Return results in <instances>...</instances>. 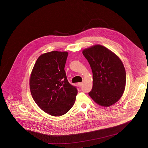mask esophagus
Instances as JSON below:
<instances>
[{"label":"esophagus","instance_id":"obj_1","mask_svg":"<svg viewBox=\"0 0 148 148\" xmlns=\"http://www.w3.org/2000/svg\"><path fill=\"white\" fill-rule=\"evenodd\" d=\"M83 83L82 82H80V83H77V85H78L79 86H82L83 85Z\"/></svg>","mask_w":148,"mask_h":148}]
</instances>
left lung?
<instances>
[{
	"label": "left lung",
	"instance_id": "obj_1",
	"mask_svg": "<svg viewBox=\"0 0 148 148\" xmlns=\"http://www.w3.org/2000/svg\"><path fill=\"white\" fill-rule=\"evenodd\" d=\"M83 54L92 72L89 96L98 105L108 107L119 101L126 84V72L119 56L105 47L96 44L85 48Z\"/></svg>",
	"mask_w": 148,
	"mask_h": 148
}]
</instances>
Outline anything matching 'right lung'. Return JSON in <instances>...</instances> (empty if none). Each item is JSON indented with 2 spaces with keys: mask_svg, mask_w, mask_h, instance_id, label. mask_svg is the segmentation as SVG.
<instances>
[{
  "mask_svg": "<svg viewBox=\"0 0 148 148\" xmlns=\"http://www.w3.org/2000/svg\"><path fill=\"white\" fill-rule=\"evenodd\" d=\"M67 51H52L37 59L29 79L30 92L42 111L59 116L74 105L77 88L68 82L64 68Z\"/></svg>",
  "mask_w": 148,
  "mask_h": 148,
  "instance_id": "add662e5",
  "label": "right lung"
}]
</instances>
